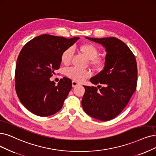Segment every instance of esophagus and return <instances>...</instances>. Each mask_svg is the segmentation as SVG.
<instances>
[{
	"label": "esophagus",
	"mask_w": 156,
	"mask_h": 156,
	"mask_svg": "<svg viewBox=\"0 0 156 156\" xmlns=\"http://www.w3.org/2000/svg\"><path fill=\"white\" fill-rule=\"evenodd\" d=\"M79 84H80L79 83H78L76 81H75V80H73L72 81V87H76V86H79Z\"/></svg>",
	"instance_id": "34e87169"
}]
</instances>
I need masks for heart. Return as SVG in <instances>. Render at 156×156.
<instances>
[{
    "instance_id": "heart-1",
    "label": "heart",
    "mask_w": 156,
    "mask_h": 156,
    "mask_svg": "<svg viewBox=\"0 0 156 156\" xmlns=\"http://www.w3.org/2000/svg\"><path fill=\"white\" fill-rule=\"evenodd\" d=\"M79 51L90 60V63L97 70L101 69L104 66V59L98 56V51L97 47L92 43H84L79 47ZM73 55L72 48H68L61 54V61L64 65H68L71 61ZM66 76L77 82H82L91 77V73L88 70H80L76 67H71L66 70Z\"/></svg>"
}]
</instances>
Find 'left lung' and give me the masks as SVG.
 Listing matches in <instances>:
<instances>
[{
  "label": "left lung",
  "mask_w": 156,
  "mask_h": 156,
  "mask_svg": "<svg viewBox=\"0 0 156 156\" xmlns=\"http://www.w3.org/2000/svg\"><path fill=\"white\" fill-rule=\"evenodd\" d=\"M86 38L101 43L107 54L104 69L90 79V82L98 85L99 90L95 86H84L82 106L90 116L108 121L126 107L136 90V58L126 43L115 37Z\"/></svg>",
  "instance_id": "left-lung-1"
}]
</instances>
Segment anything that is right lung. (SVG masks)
I'll return each mask as SVG.
<instances>
[{"instance_id": "1", "label": "right lung", "mask_w": 156, "mask_h": 156, "mask_svg": "<svg viewBox=\"0 0 156 156\" xmlns=\"http://www.w3.org/2000/svg\"><path fill=\"white\" fill-rule=\"evenodd\" d=\"M79 39L42 34L22 48L15 68V90L21 103L39 116L56 113L72 89V80L61 79L58 85L51 78L61 64V55Z\"/></svg>"}]
</instances>
